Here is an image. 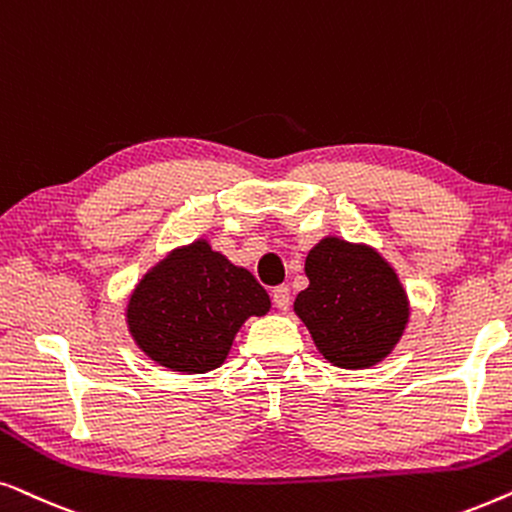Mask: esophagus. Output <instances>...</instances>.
<instances>
[{
  "mask_svg": "<svg viewBox=\"0 0 512 512\" xmlns=\"http://www.w3.org/2000/svg\"><path fill=\"white\" fill-rule=\"evenodd\" d=\"M271 299H274V304L278 306L281 311H288L290 309V288L288 285H278V288H274V292H271Z\"/></svg>",
  "mask_w": 512,
  "mask_h": 512,
  "instance_id": "obj_1",
  "label": "esophagus"
}]
</instances>
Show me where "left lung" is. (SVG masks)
<instances>
[{
  "label": "left lung",
  "mask_w": 512,
  "mask_h": 512,
  "mask_svg": "<svg viewBox=\"0 0 512 512\" xmlns=\"http://www.w3.org/2000/svg\"><path fill=\"white\" fill-rule=\"evenodd\" d=\"M309 288L295 313L332 365L358 370L384 360L403 337L410 302L391 264L370 245L327 236L306 255Z\"/></svg>",
  "instance_id": "left-lung-1"
}]
</instances>
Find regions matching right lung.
I'll return each instance as SVG.
<instances>
[{
  "label": "right lung",
  "mask_w": 512,
  "mask_h": 512,
  "mask_svg": "<svg viewBox=\"0 0 512 512\" xmlns=\"http://www.w3.org/2000/svg\"><path fill=\"white\" fill-rule=\"evenodd\" d=\"M271 299L248 269L208 241L170 252L142 276L126 309L135 344L173 372L203 374L224 363L236 332Z\"/></svg>",
  "instance_id": "right-lung-1"
}]
</instances>
